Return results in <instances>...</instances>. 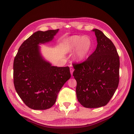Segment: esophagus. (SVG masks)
Listing matches in <instances>:
<instances>
[{"instance_id":"obj_1","label":"esophagus","mask_w":134,"mask_h":134,"mask_svg":"<svg viewBox=\"0 0 134 134\" xmlns=\"http://www.w3.org/2000/svg\"><path fill=\"white\" fill-rule=\"evenodd\" d=\"M70 72H71V75H72L73 72H74V69L72 68H71L70 69Z\"/></svg>"}]
</instances>
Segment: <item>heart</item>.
Listing matches in <instances>:
<instances>
[{
	"mask_svg": "<svg viewBox=\"0 0 134 134\" xmlns=\"http://www.w3.org/2000/svg\"><path fill=\"white\" fill-rule=\"evenodd\" d=\"M66 43L70 50L77 49L75 54V58L78 61H82L85 59L93 48L91 39L87 36H72L67 39Z\"/></svg>",
	"mask_w": 134,
	"mask_h": 134,
	"instance_id": "b5f03b06",
	"label": "heart"
}]
</instances>
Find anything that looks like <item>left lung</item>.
Listing matches in <instances>:
<instances>
[{
    "mask_svg": "<svg viewBox=\"0 0 134 134\" xmlns=\"http://www.w3.org/2000/svg\"><path fill=\"white\" fill-rule=\"evenodd\" d=\"M93 30L97 39L96 49L84 62L73 63L76 95L79 103L87 108L107 105L119 81V57L115 46L101 31Z\"/></svg>",
    "mask_w": 134,
    "mask_h": 134,
    "instance_id": "obj_1",
    "label": "left lung"
}]
</instances>
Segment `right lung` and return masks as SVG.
<instances>
[{
    "instance_id": "1",
    "label": "right lung",
    "mask_w": 134,
    "mask_h": 134,
    "mask_svg": "<svg viewBox=\"0 0 134 134\" xmlns=\"http://www.w3.org/2000/svg\"><path fill=\"white\" fill-rule=\"evenodd\" d=\"M59 29L37 31L21 45L14 61V84L24 103L33 110H46L71 77L70 68L52 66L44 60L39 43L51 41Z\"/></svg>"
}]
</instances>
